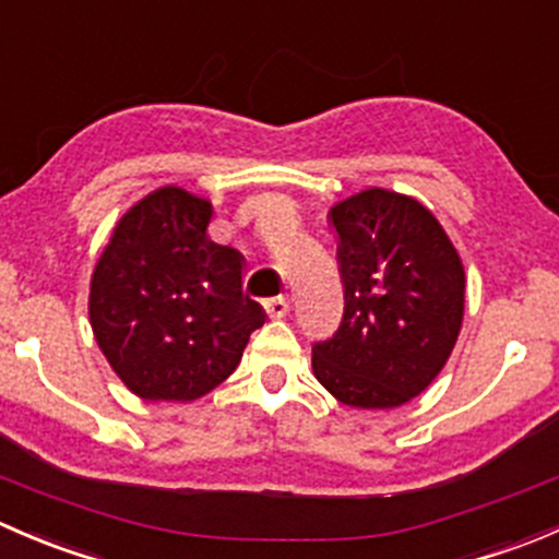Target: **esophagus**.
<instances>
[{"label":"esophagus","instance_id":"obj_1","mask_svg":"<svg viewBox=\"0 0 559 559\" xmlns=\"http://www.w3.org/2000/svg\"><path fill=\"white\" fill-rule=\"evenodd\" d=\"M289 308V297H273V300L264 302V311H267L270 319H284Z\"/></svg>","mask_w":559,"mask_h":559}]
</instances>
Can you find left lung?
<instances>
[{"label": "left lung", "instance_id": "obj_1", "mask_svg": "<svg viewBox=\"0 0 559 559\" xmlns=\"http://www.w3.org/2000/svg\"><path fill=\"white\" fill-rule=\"evenodd\" d=\"M343 321L313 346V376L352 408H397L452 357L465 313V267L414 197L365 189L330 207Z\"/></svg>", "mask_w": 559, "mask_h": 559}]
</instances>
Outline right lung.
Returning a JSON list of instances; mask_svg holds the SVG:
<instances>
[{
  "label": "right lung",
  "instance_id": "right-lung-1",
  "mask_svg": "<svg viewBox=\"0 0 559 559\" xmlns=\"http://www.w3.org/2000/svg\"><path fill=\"white\" fill-rule=\"evenodd\" d=\"M211 216L207 200L162 186L118 218L92 273L97 346L143 400L207 394L264 324L262 306L243 295V257L207 238Z\"/></svg>",
  "mask_w": 559,
  "mask_h": 559
}]
</instances>
